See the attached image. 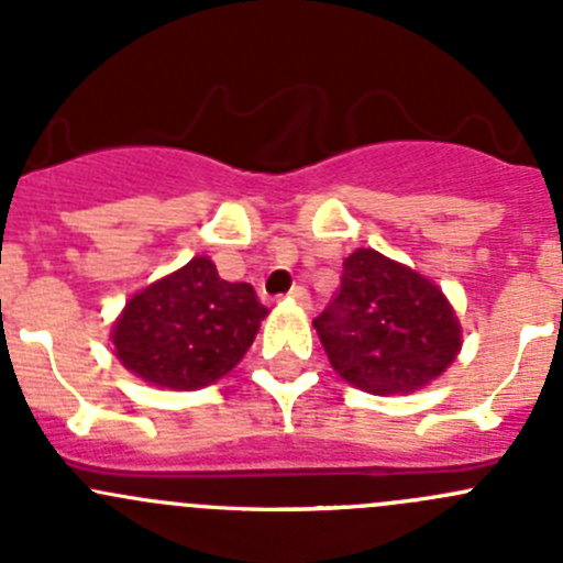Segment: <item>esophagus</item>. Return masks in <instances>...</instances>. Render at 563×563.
<instances>
[{
    "label": "esophagus",
    "instance_id": "obj_1",
    "mask_svg": "<svg viewBox=\"0 0 563 563\" xmlns=\"http://www.w3.org/2000/svg\"><path fill=\"white\" fill-rule=\"evenodd\" d=\"M287 301H292V303H298V307H303V309H309V292H307V287H292L290 292H287Z\"/></svg>",
    "mask_w": 563,
    "mask_h": 563
}]
</instances>
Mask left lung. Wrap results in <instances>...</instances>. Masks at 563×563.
<instances>
[{
  "mask_svg": "<svg viewBox=\"0 0 563 563\" xmlns=\"http://www.w3.org/2000/svg\"><path fill=\"white\" fill-rule=\"evenodd\" d=\"M312 325L331 367L371 395L422 389L462 351V325L445 292L373 249L342 262L340 290Z\"/></svg>",
  "mask_w": 563,
  "mask_h": 563,
  "instance_id": "8db88e82",
  "label": "left lung"
}]
</instances>
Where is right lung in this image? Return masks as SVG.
<instances>
[{
  "label": "right lung",
  "mask_w": 563,
  "mask_h": 563,
  "mask_svg": "<svg viewBox=\"0 0 563 563\" xmlns=\"http://www.w3.org/2000/svg\"><path fill=\"white\" fill-rule=\"evenodd\" d=\"M267 309L245 282H223L196 256L126 301L112 325L118 362L163 389H201L227 376L254 342Z\"/></svg>",
  "instance_id": "obj_1"
}]
</instances>
